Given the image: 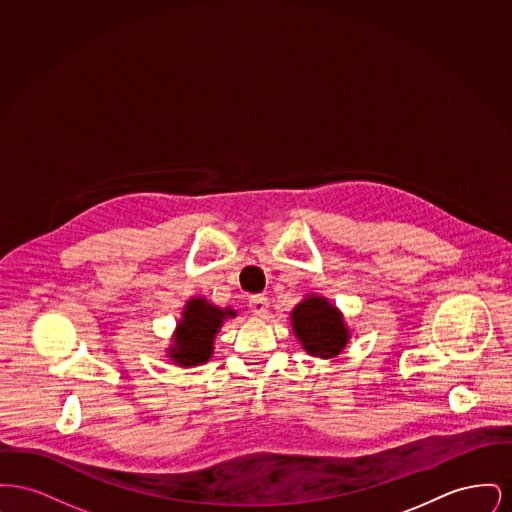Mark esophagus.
<instances>
[{
	"instance_id": "esophagus-1",
	"label": "esophagus",
	"mask_w": 512,
	"mask_h": 512,
	"mask_svg": "<svg viewBox=\"0 0 512 512\" xmlns=\"http://www.w3.org/2000/svg\"><path fill=\"white\" fill-rule=\"evenodd\" d=\"M249 307H251V311H253L255 315L263 317V315H267L268 299L265 295H253V297L249 299Z\"/></svg>"
}]
</instances>
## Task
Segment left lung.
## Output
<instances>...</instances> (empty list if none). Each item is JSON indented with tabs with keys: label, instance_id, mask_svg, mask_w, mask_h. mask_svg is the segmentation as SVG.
I'll return each instance as SVG.
<instances>
[{
	"label": "left lung",
	"instance_id": "1",
	"mask_svg": "<svg viewBox=\"0 0 512 512\" xmlns=\"http://www.w3.org/2000/svg\"><path fill=\"white\" fill-rule=\"evenodd\" d=\"M295 338L303 349L320 359L340 355L349 340V330L340 311L324 297L307 295L292 311Z\"/></svg>",
	"mask_w": 512,
	"mask_h": 512
}]
</instances>
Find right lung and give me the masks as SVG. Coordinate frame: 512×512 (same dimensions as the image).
<instances>
[{
  "label": "right lung",
  "mask_w": 512,
  "mask_h": 512,
  "mask_svg": "<svg viewBox=\"0 0 512 512\" xmlns=\"http://www.w3.org/2000/svg\"><path fill=\"white\" fill-rule=\"evenodd\" d=\"M236 317L230 307L220 309L203 297H194L186 303L182 320L176 326L174 345L169 357L174 365L197 366L207 363L213 355V341L226 318Z\"/></svg>",
  "instance_id": "1"
}]
</instances>
